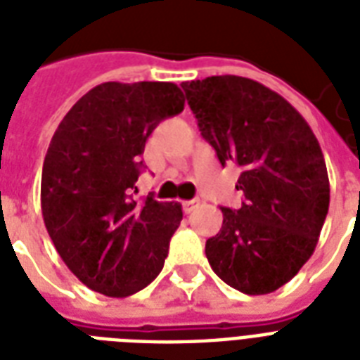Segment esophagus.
<instances>
[{"label": "esophagus", "instance_id": "obj_1", "mask_svg": "<svg viewBox=\"0 0 360 360\" xmlns=\"http://www.w3.org/2000/svg\"><path fill=\"white\" fill-rule=\"evenodd\" d=\"M198 205H200V200H188V202H183V211L188 214V213H192V211H194Z\"/></svg>", "mask_w": 360, "mask_h": 360}]
</instances>
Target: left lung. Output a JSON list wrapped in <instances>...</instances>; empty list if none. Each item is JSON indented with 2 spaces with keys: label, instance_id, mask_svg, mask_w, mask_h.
<instances>
[{
  "label": "left lung",
  "instance_id": "1",
  "mask_svg": "<svg viewBox=\"0 0 360 360\" xmlns=\"http://www.w3.org/2000/svg\"><path fill=\"white\" fill-rule=\"evenodd\" d=\"M202 136L220 164L240 168L239 209L222 207V228L205 256L226 284L265 295L290 282L316 250L330 188L310 124L278 93L243 76L181 84Z\"/></svg>",
  "mask_w": 360,
  "mask_h": 360
}]
</instances>
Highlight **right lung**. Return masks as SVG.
Masks as SVG:
<instances>
[{
  "instance_id": "add662e5",
  "label": "right lung",
  "mask_w": 360,
  "mask_h": 360,
  "mask_svg": "<svg viewBox=\"0 0 360 360\" xmlns=\"http://www.w3.org/2000/svg\"><path fill=\"white\" fill-rule=\"evenodd\" d=\"M183 108L185 95L172 82H106L53 132L42 164V219L65 265L89 290L129 297L162 271L183 209L136 200V181L149 134Z\"/></svg>"
}]
</instances>
